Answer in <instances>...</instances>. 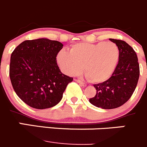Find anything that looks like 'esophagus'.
<instances>
[{"label": "esophagus", "mask_w": 147, "mask_h": 147, "mask_svg": "<svg viewBox=\"0 0 147 147\" xmlns=\"http://www.w3.org/2000/svg\"><path fill=\"white\" fill-rule=\"evenodd\" d=\"M76 80L77 82H78V83H79L80 85H82V86L85 87V86H86V85H87L86 83H85V82H82V81H80V80Z\"/></svg>", "instance_id": "esophagus-1"}]
</instances>
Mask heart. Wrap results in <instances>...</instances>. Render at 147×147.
I'll use <instances>...</instances> for the list:
<instances>
[{
    "label": "heart",
    "instance_id": "obj_1",
    "mask_svg": "<svg viewBox=\"0 0 147 147\" xmlns=\"http://www.w3.org/2000/svg\"><path fill=\"white\" fill-rule=\"evenodd\" d=\"M57 59L67 75H79L84 67L88 79L99 83L109 79L114 72L119 62V49L113 42L80 43L73 45L69 52L62 49Z\"/></svg>",
    "mask_w": 147,
    "mask_h": 147
}]
</instances>
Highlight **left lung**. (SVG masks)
Returning <instances> with one entry per match:
<instances>
[{
    "label": "left lung",
    "instance_id": "left-lung-1",
    "mask_svg": "<svg viewBox=\"0 0 147 147\" xmlns=\"http://www.w3.org/2000/svg\"><path fill=\"white\" fill-rule=\"evenodd\" d=\"M119 49L118 65L112 76L102 83L95 84V97L90 98L91 104L103 109L119 108L131 97L139 78L137 55L126 42L109 39Z\"/></svg>",
    "mask_w": 147,
    "mask_h": 147
}]
</instances>
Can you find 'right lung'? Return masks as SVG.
<instances>
[{
	"mask_svg": "<svg viewBox=\"0 0 147 147\" xmlns=\"http://www.w3.org/2000/svg\"><path fill=\"white\" fill-rule=\"evenodd\" d=\"M62 47L61 42L42 38L24 41L11 54V84L16 95L29 106L36 109L55 106L73 80L62 73L57 63Z\"/></svg>",
	"mask_w": 147,
	"mask_h": 147,
	"instance_id": "add662e5",
	"label": "right lung"
}]
</instances>
